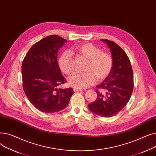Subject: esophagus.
Instances as JSON below:
<instances>
[{
	"mask_svg": "<svg viewBox=\"0 0 156 156\" xmlns=\"http://www.w3.org/2000/svg\"><path fill=\"white\" fill-rule=\"evenodd\" d=\"M73 90H74V92H77L81 91V90H82V89H81V88H75V87H74V88H73Z\"/></svg>",
	"mask_w": 156,
	"mask_h": 156,
	"instance_id": "34e87169",
	"label": "esophagus"
}]
</instances>
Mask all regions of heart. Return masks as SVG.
<instances>
[{
    "instance_id": "obj_1",
    "label": "heart",
    "mask_w": 156,
    "mask_h": 156,
    "mask_svg": "<svg viewBox=\"0 0 156 156\" xmlns=\"http://www.w3.org/2000/svg\"><path fill=\"white\" fill-rule=\"evenodd\" d=\"M74 51L87 59L85 67L86 71L75 73L69 80V84L73 87L85 88L96 82L97 78L102 80L107 77L113 67L112 55L105 52H102L101 48L90 43L76 45ZM61 70L66 75H69L73 71V59L69 52H64L58 61Z\"/></svg>"
}]
</instances>
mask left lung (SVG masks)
Returning <instances> with one entry per match:
<instances>
[{"mask_svg":"<svg viewBox=\"0 0 156 156\" xmlns=\"http://www.w3.org/2000/svg\"><path fill=\"white\" fill-rule=\"evenodd\" d=\"M109 47L113 67L109 75L97 85L96 100L88 104L92 112L107 118L116 115L128 104L133 90V73L130 61L125 51L116 43L102 39Z\"/></svg>","mask_w":156,"mask_h":156,"instance_id":"left-lung-1","label":"left lung"}]
</instances>
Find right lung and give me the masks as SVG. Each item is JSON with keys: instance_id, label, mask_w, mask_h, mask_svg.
<instances>
[{"instance_id": "1", "label": "right lung", "mask_w": 156, "mask_h": 156, "mask_svg": "<svg viewBox=\"0 0 156 156\" xmlns=\"http://www.w3.org/2000/svg\"><path fill=\"white\" fill-rule=\"evenodd\" d=\"M67 40L50 35L30 48L22 63L23 87L30 102L39 111L54 113L64 109L74 94L72 88L57 89L66 83L57 61Z\"/></svg>"}]
</instances>
